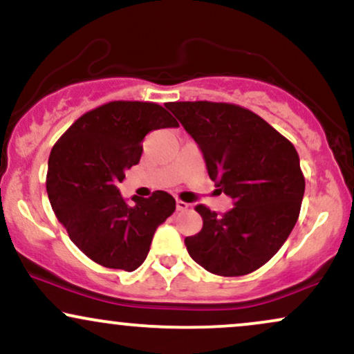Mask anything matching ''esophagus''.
Listing matches in <instances>:
<instances>
[{
  "mask_svg": "<svg viewBox=\"0 0 354 354\" xmlns=\"http://www.w3.org/2000/svg\"><path fill=\"white\" fill-rule=\"evenodd\" d=\"M188 208H189L188 203H185V201H181V200H176V209L178 211H185V209H188Z\"/></svg>",
  "mask_w": 354,
  "mask_h": 354,
  "instance_id": "obj_1",
  "label": "esophagus"
}]
</instances>
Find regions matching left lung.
Returning a JSON list of instances; mask_svg holds the SVG:
<instances>
[{"mask_svg":"<svg viewBox=\"0 0 354 354\" xmlns=\"http://www.w3.org/2000/svg\"><path fill=\"white\" fill-rule=\"evenodd\" d=\"M166 108L200 146L211 180L234 201L225 214L198 205L203 228L185 239L186 250L213 274L253 273L298 221L304 176L295 146L238 104L176 101Z\"/></svg>","mask_w":354,"mask_h":354,"instance_id":"left-lung-1","label":"left lung"}]
</instances>
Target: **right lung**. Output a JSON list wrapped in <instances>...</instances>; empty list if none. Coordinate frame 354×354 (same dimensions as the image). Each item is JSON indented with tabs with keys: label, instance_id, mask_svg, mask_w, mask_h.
Masks as SVG:
<instances>
[{
	"label": "right lung",
	"instance_id": "obj_1",
	"mask_svg": "<svg viewBox=\"0 0 354 354\" xmlns=\"http://www.w3.org/2000/svg\"><path fill=\"white\" fill-rule=\"evenodd\" d=\"M178 121L163 106L111 101L83 116L56 141L48 160L46 191L56 218L88 258L113 270L135 271L148 256L154 231L176 209L166 191L123 200L118 185L140 163L143 140Z\"/></svg>",
	"mask_w": 354,
	"mask_h": 354
}]
</instances>
